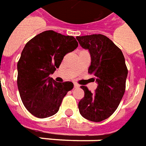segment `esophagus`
I'll return each mask as SVG.
<instances>
[{"label":"esophagus","mask_w":146,"mask_h":146,"mask_svg":"<svg viewBox=\"0 0 146 146\" xmlns=\"http://www.w3.org/2000/svg\"><path fill=\"white\" fill-rule=\"evenodd\" d=\"M80 87V86L78 85V84H77V83H74V88L75 89H77V88H79Z\"/></svg>","instance_id":"1"}]
</instances>
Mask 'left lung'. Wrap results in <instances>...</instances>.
Returning a JSON list of instances; mask_svg holds the SVG:
<instances>
[{
  "label": "left lung",
  "mask_w": 146,
  "mask_h": 146,
  "mask_svg": "<svg viewBox=\"0 0 146 146\" xmlns=\"http://www.w3.org/2000/svg\"><path fill=\"white\" fill-rule=\"evenodd\" d=\"M77 40L90 52L89 73L98 84L94 94L86 86L81 87L85 96L78 103L79 112L87 120L100 122L114 113L125 94L128 74L125 57L121 50L102 34L77 36Z\"/></svg>",
  "instance_id": "obj_1"
}]
</instances>
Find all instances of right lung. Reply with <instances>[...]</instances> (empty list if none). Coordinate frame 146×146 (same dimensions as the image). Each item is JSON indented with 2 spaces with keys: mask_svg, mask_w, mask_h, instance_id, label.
<instances>
[{
  "mask_svg": "<svg viewBox=\"0 0 146 146\" xmlns=\"http://www.w3.org/2000/svg\"><path fill=\"white\" fill-rule=\"evenodd\" d=\"M78 43L73 36L52 30L42 32L32 38L17 63V87L27 110L36 117L56 114L73 82H56L49 77L59 68L65 54L73 52Z\"/></svg>",
  "mask_w": 146,
  "mask_h": 146,
  "instance_id": "1",
  "label": "right lung"
}]
</instances>
